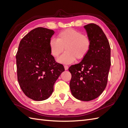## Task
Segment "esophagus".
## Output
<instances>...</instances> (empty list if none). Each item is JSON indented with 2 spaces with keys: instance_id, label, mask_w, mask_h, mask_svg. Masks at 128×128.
I'll return each mask as SVG.
<instances>
[{
  "instance_id": "1",
  "label": "esophagus",
  "mask_w": 128,
  "mask_h": 128,
  "mask_svg": "<svg viewBox=\"0 0 128 128\" xmlns=\"http://www.w3.org/2000/svg\"><path fill=\"white\" fill-rule=\"evenodd\" d=\"M64 69H65V70H68V66H66V65H65V66H64Z\"/></svg>"
}]
</instances>
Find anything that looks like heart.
I'll return each instance as SVG.
<instances>
[{"instance_id": "b5f03b06", "label": "heart", "mask_w": 128, "mask_h": 128, "mask_svg": "<svg viewBox=\"0 0 128 128\" xmlns=\"http://www.w3.org/2000/svg\"><path fill=\"white\" fill-rule=\"evenodd\" d=\"M91 40L88 36L78 30L68 29L58 34L57 39L52 38L49 40L51 54L57 58L66 51L58 60L61 64H69L76 59L82 60L86 58L90 51Z\"/></svg>"}]
</instances>
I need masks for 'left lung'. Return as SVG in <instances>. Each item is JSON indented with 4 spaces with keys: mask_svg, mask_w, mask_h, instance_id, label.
<instances>
[{
    "mask_svg": "<svg viewBox=\"0 0 128 128\" xmlns=\"http://www.w3.org/2000/svg\"><path fill=\"white\" fill-rule=\"evenodd\" d=\"M91 40L87 56L69 68L72 74L70 88L72 96L82 101L92 100L105 89L110 67L109 42L100 26L94 24L84 26Z\"/></svg>",
    "mask_w": 128,
    "mask_h": 128,
    "instance_id": "obj_1",
    "label": "left lung"
}]
</instances>
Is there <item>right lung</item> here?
Returning <instances> with one entry per match:
<instances>
[{
    "instance_id": "add662e5",
    "label": "right lung",
    "mask_w": 128,
    "mask_h": 128,
    "mask_svg": "<svg viewBox=\"0 0 128 128\" xmlns=\"http://www.w3.org/2000/svg\"><path fill=\"white\" fill-rule=\"evenodd\" d=\"M54 34L53 30L38 27L19 44L16 55L18 82L25 95L36 101L51 96L54 83L64 71L50 53L49 40Z\"/></svg>"
}]
</instances>
